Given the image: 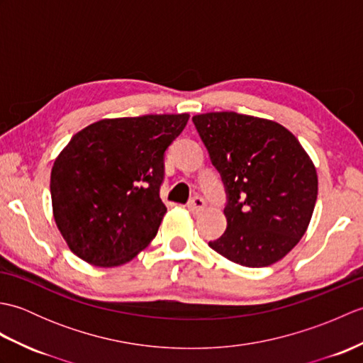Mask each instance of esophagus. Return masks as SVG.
<instances>
[{
  "label": "esophagus",
  "instance_id": "esophagus-1",
  "mask_svg": "<svg viewBox=\"0 0 363 363\" xmlns=\"http://www.w3.org/2000/svg\"><path fill=\"white\" fill-rule=\"evenodd\" d=\"M206 207V201L201 198V196H194L190 199V201L187 203V209L191 212V213H198L204 211Z\"/></svg>",
  "mask_w": 363,
  "mask_h": 363
}]
</instances>
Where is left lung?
<instances>
[{
	"instance_id": "1",
	"label": "left lung",
	"mask_w": 363,
	"mask_h": 363,
	"mask_svg": "<svg viewBox=\"0 0 363 363\" xmlns=\"http://www.w3.org/2000/svg\"><path fill=\"white\" fill-rule=\"evenodd\" d=\"M194 125L226 190L228 228L209 246L260 268L289 254L309 226L318 177L298 138L279 123L237 112L195 115Z\"/></svg>"
}]
</instances>
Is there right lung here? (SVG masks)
<instances>
[{"label":"right lung","mask_w":363,"mask_h":363,"mask_svg":"<svg viewBox=\"0 0 363 363\" xmlns=\"http://www.w3.org/2000/svg\"><path fill=\"white\" fill-rule=\"evenodd\" d=\"M189 113L99 120L84 128L51 169L52 213L76 256L95 267L133 260L167 212L159 196L165 151Z\"/></svg>","instance_id":"obj_1"}]
</instances>
